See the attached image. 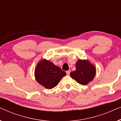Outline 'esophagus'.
Segmentation results:
<instances>
[{
	"instance_id": "34e87169",
	"label": "esophagus",
	"mask_w": 121,
	"mask_h": 121,
	"mask_svg": "<svg viewBox=\"0 0 121 121\" xmlns=\"http://www.w3.org/2000/svg\"><path fill=\"white\" fill-rule=\"evenodd\" d=\"M66 73H67V75H69V74H70V70L67 71V72H66Z\"/></svg>"
}]
</instances>
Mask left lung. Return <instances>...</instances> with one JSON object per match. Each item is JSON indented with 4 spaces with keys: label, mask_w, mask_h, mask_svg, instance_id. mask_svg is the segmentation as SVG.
I'll use <instances>...</instances> for the list:
<instances>
[{
    "label": "left lung",
    "mask_w": 121,
    "mask_h": 121,
    "mask_svg": "<svg viewBox=\"0 0 121 121\" xmlns=\"http://www.w3.org/2000/svg\"><path fill=\"white\" fill-rule=\"evenodd\" d=\"M96 74L95 67L88 61L79 59L76 63V70L70 73V77L79 84L86 85L91 82Z\"/></svg>",
    "instance_id": "8db88e82"
}]
</instances>
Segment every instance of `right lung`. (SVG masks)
Listing matches in <instances>:
<instances>
[{
    "instance_id": "1",
    "label": "right lung",
    "mask_w": 121,
    "mask_h": 121,
    "mask_svg": "<svg viewBox=\"0 0 121 121\" xmlns=\"http://www.w3.org/2000/svg\"><path fill=\"white\" fill-rule=\"evenodd\" d=\"M35 75L39 83L46 88L51 89L58 84L66 73L53 63L44 59L38 64Z\"/></svg>"
}]
</instances>
